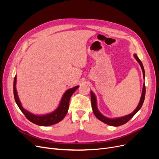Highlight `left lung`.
<instances>
[{"label": "left lung", "mask_w": 159, "mask_h": 159, "mask_svg": "<svg viewBox=\"0 0 159 159\" xmlns=\"http://www.w3.org/2000/svg\"><path fill=\"white\" fill-rule=\"evenodd\" d=\"M134 57L135 59L137 60V61L139 63L142 70H143V77L144 79L145 78V71H144V68L143 63L140 61V60L139 58V57H137V55L136 54H134ZM145 94H146V86H145V84L144 83L143 84V93H142V95L140 97V102L139 103V105L137 106L136 109L133 111V113L124 116H121V117H119V118H116V119H110V118H107L106 116H104L103 115H102L98 110L97 108V99H96V97L95 95V94L93 93V91H91V107H92L93 109V111L96 117L100 120L101 121L103 122L105 124H107L110 126H122V125L126 124V122H128L133 116H134L137 112L140 109L142 106L143 104V102L144 101V98H145Z\"/></svg>", "instance_id": "8db88e82"}]
</instances>
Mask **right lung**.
Here are the masks:
<instances>
[{"label":"right lung","instance_id":"obj_1","mask_svg":"<svg viewBox=\"0 0 159 159\" xmlns=\"http://www.w3.org/2000/svg\"><path fill=\"white\" fill-rule=\"evenodd\" d=\"M16 77L15 75L13 82V93L16 104H17L19 109L30 121L42 126H51V125L55 124L61 121L64 118V116L68 111L70 98L75 90L79 87V86H77L67 90L62 97L59 106H58V107L53 112L44 115H37L29 112L22 107L21 102L19 101L17 91H16Z\"/></svg>","mask_w":159,"mask_h":159}]
</instances>
